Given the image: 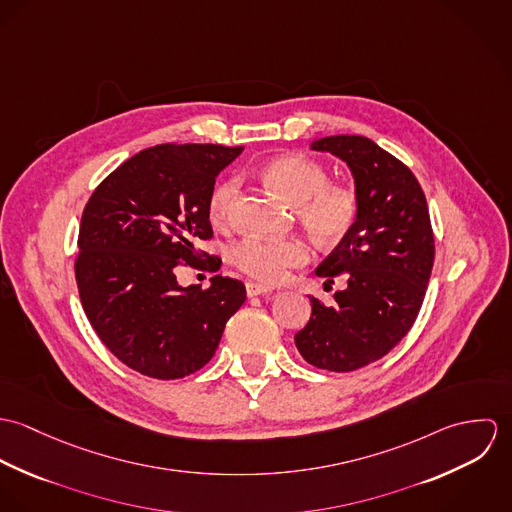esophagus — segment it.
I'll return each mask as SVG.
<instances>
[{"instance_id":"1","label":"esophagus","mask_w":512,"mask_h":512,"mask_svg":"<svg viewBox=\"0 0 512 512\" xmlns=\"http://www.w3.org/2000/svg\"><path fill=\"white\" fill-rule=\"evenodd\" d=\"M274 288L270 286H264V284H258V282H248L246 284V293L248 297H254V295H264V293H272Z\"/></svg>"}]
</instances>
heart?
<instances>
[{"label": "heart", "instance_id": "heart-1", "mask_svg": "<svg viewBox=\"0 0 512 512\" xmlns=\"http://www.w3.org/2000/svg\"><path fill=\"white\" fill-rule=\"evenodd\" d=\"M268 187L295 203L297 219L321 246L341 244L355 228L361 215V199L355 187L331 183L323 163L303 157H276L262 169ZM240 183L236 177L220 181L209 197V219L215 226H228L234 219ZM232 264L246 276L280 284L288 272L309 260L307 244L297 238H258L240 240L230 250Z\"/></svg>", "mask_w": 512, "mask_h": 512}]
</instances>
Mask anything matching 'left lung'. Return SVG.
<instances>
[{"label": "left lung", "instance_id": "8db88e82", "mask_svg": "<svg viewBox=\"0 0 512 512\" xmlns=\"http://www.w3.org/2000/svg\"><path fill=\"white\" fill-rule=\"evenodd\" d=\"M313 149L331 151L355 175L361 215L353 232L323 260L317 276L347 288L335 305L311 301L295 347L309 365L351 372L388 355L412 329L434 268L436 240L416 175L365 136H329Z\"/></svg>", "mask_w": 512, "mask_h": 512}]
</instances>
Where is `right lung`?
Segmentation results:
<instances>
[{
	"label": "right lung",
	"mask_w": 512,
	"mask_h": 512,
	"mask_svg": "<svg viewBox=\"0 0 512 512\" xmlns=\"http://www.w3.org/2000/svg\"><path fill=\"white\" fill-rule=\"evenodd\" d=\"M242 147L159 144L116 167L90 195L78 230L74 276L82 309L108 351L159 380L207 365L226 321L240 309V280L177 284L181 266L217 272L209 197ZM207 257L208 262L202 260Z\"/></svg>",
	"instance_id": "obj_1"
}]
</instances>
